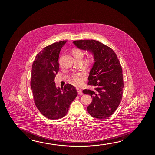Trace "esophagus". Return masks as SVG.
I'll return each mask as SVG.
<instances>
[{"mask_svg":"<svg viewBox=\"0 0 155 155\" xmlns=\"http://www.w3.org/2000/svg\"><path fill=\"white\" fill-rule=\"evenodd\" d=\"M78 94L79 95H83V91L81 89H79L78 90Z\"/></svg>","mask_w":155,"mask_h":155,"instance_id":"1","label":"esophagus"}]
</instances>
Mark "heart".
<instances>
[{
  "label": "heart",
  "mask_w": 155,
  "mask_h": 155,
  "mask_svg": "<svg viewBox=\"0 0 155 155\" xmlns=\"http://www.w3.org/2000/svg\"><path fill=\"white\" fill-rule=\"evenodd\" d=\"M72 54L75 58L82 57H83V53L82 51L78 49H74L72 50ZM89 61H91L93 60V58L90 57L89 58ZM59 64H61L60 61H59ZM83 74L82 72H78L74 74L72 76V79L76 84H80L82 81Z\"/></svg>",
  "instance_id": "1"
}]
</instances>
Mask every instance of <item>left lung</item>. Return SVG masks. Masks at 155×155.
I'll list each match as a JSON object with an SVG mask.
<instances>
[{
	"label": "left lung",
	"mask_w": 155,
	"mask_h": 155,
	"mask_svg": "<svg viewBox=\"0 0 155 155\" xmlns=\"http://www.w3.org/2000/svg\"><path fill=\"white\" fill-rule=\"evenodd\" d=\"M73 43L94 57L88 85L94 89L83 91L93 98L87 106L88 112L97 119L110 117L121 103L124 87L122 70L117 54L110 47L94 40L74 41Z\"/></svg>",
	"instance_id": "obj_1"
}]
</instances>
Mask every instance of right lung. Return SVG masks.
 <instances>
[{
    "label": "right lung",
    "mask_w": 155,
    "mask_h": 155,
    "mask_svg": "<svg viewBox=\"0 0 155 155\" xmlns=\"http://www.w3.org/2000/svg\"><path fill=\"white\" fill-rule=\"evenodd\" d=\"M66 42L60 41L44 48L32 65L31 87L34 103L41 114L51 120L64 117L78 94L74 86L67 84L60 88L54 81L59 70L60 52Z\"/></svg>",
    "instance_id": "1"
}]
</instances>
